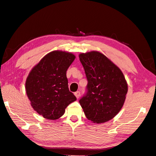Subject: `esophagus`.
I'll return each instance as SVG.
<instances>
[{
    "instance_id": "34e87169",
    "label": "esophagus",
    "mask_w": 156,
    "mask_h": 156,
    "mask_svg": "<svg viewBox=\"0 0 156 156\" xmlns=\"http://www.w3.org/2000/svg\"><path fill=\"white\" fill-rule=\"evenodd\" d=\"M74 95L76 96V97L77 98V99H78L79 98H80V91H78L75 92V93H74Z\"/></svg>"
}]
</instances>
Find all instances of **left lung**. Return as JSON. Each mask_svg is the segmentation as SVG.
<instances>
[{
    "instance_id": "8db88e82",
    "label": "left lung",
    "mask_w": 156,
    "mask_h": 156,
    "mask_svg": "<svg viewBox=\"0 0 156 156\" xmlns=\"http://www.w3.org/2000/svg\"><path fill=\"white\" fill-rule=\"evenodd\" d=\"M88 83L79 100L88 120L103 123L118 114L125 101L128 86L122 72L104 54L93 51L79 55Z\"/></svg>"
}]
</instances>
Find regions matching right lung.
Here are the masks:
<instances>
[{
  "mask_svg": "<svg viewBox=\"0 0 156 156\" xmlns=\"http://www.w3.org/2000/svg\"><path fill=\"white\" fill-rule=\"evenodd\" d=\"M76 56L72 53L54 51L44 56L27 78L25 90L33 109L48 120H57L69 105L76 100L69 91L66 76Z\"/></svg>",
  "mask_w": 156,
  "mask_h": 156,
  "instance_id": "right-lung-1",
  "label": "right lung"
}]
</instances>
